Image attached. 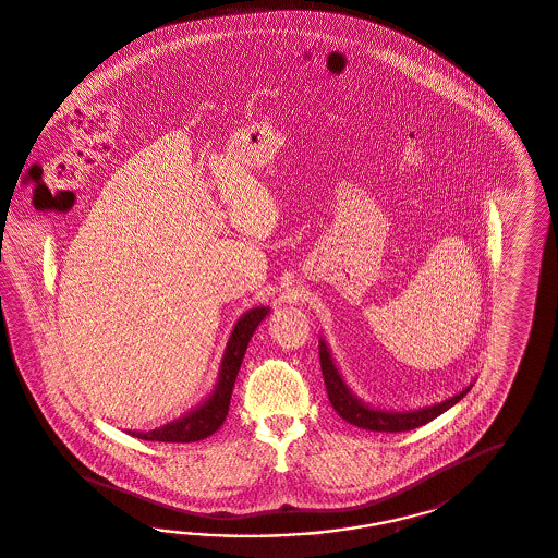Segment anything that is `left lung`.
<instances>
[{"label":"left lung","mask_w":558,"mask_h":558,"mask_svg":"<svg viewBox=\"0 0 558 558\" xmlns=\"http://www.w3.org/2000/svg\"><path fill=\"white\" fill-rule=\"evenodd\" d=\"M318 357H320L323 379H325L327 393H329L335 412L349 424H353L357 428H365V430H376V433H404V430L418 428L422 424L435 421L442 412L454 407L473 388V384H469L465 390L454 393L451 398L437 402V404H430V407L416 408V410L376 408L365 404L362 398H357V393L347 386L337 363L332 360L331 349L323 337L318 341Z\"/></svg>","instance_id":"obj_1"}]
</instances>
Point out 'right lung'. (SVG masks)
I'll return each mask as SVG.
<instances>
[{
    "label": "right lung",
    "instance_id": "obj_1",
    "mask_svg": "<svg viewBox=\"0 0 558 558\" xmlns=\"http://www.w3.org/2000/svg\"><path fill=\"white\" fill-rule=\"evenodd\" d=\"M268 315H270V306H256L238 318L221 357L217 381L213 386L211 393L198 407L160 428H154L148 433L128 430V435L142 440H158V442H195V440L211 437L213 433L219 430V426L226 422L235 377L250 345V339L254 337L259 323Z\"/></svg>",
    "mask_w": 558,
    "mask_h": 558
}]
</instances>
